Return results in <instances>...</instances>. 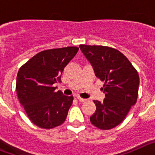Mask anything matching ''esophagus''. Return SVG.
I'll return each instance as SVG.
<instances>
[{
    "label": "esophagus",
    "instance_id": "esophagus-1",
    "mask_svg": "<svg viewBox=\"0 0 155 155\" xmlns=\"http://www.w3.org/2000/svg\"><path fill=\"white\" fill-rule=\"evenodd\" d=\"M77 99L78 100L79 102H85V101H86V99L81 98V97H79V96H77Z\"/></svg>",
    "mask_w": 155,
    "mask_h": 155
}]
</instances>
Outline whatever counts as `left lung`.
Segmentation results:
<instances>
[{"label": "left lung", "mask_w": 155, "mask_h": 155, "mask_svg": "<svg viewBox=\"0 0 155 155\" xmlns=\"http://www.w3.org/2000/svg\"><path fill=\"white\" fill-rule=\"evenodd\" d=\"M80 50L92 66L95 76L105 84L102 102L94 100L96 110L91 123L101 130H109L122 123L137 99L139 75L119 50L103 46L80 45Z\"/></svg>", "instance_id": "left-lung-1"}]
</instances>
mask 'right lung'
I'll list each match as a JSON object with an SVG mask.
<instances>
[{
    "label": "right lung",
    "instance_id": "add662e5",
    "mask_svg": "<svg viewBox=\"0 0 155 155\" xmlns=\"http://www.w3.org/2000/svg\"><path fill=\"white\" fill-rule=\"evenodd\" d=\"M75 46L46 50L37 53L19 69L16 91L21 105L35 125L51 129L65 121L73 96L57 91L64 68L74 57Z\"/></svg>",
    "mask_w": 155,
    "mask_h": 155
}]
</instances>
